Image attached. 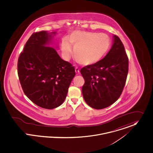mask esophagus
Listing matches in <instances>:
<instances>
[{
  "instance_id": "obj_1",
  "label": "esophagus",
  "mask_w": 153,
  "mask_h": 153,
  "mask_svg": "<svg viewBox=\"0 0 153 153\" xmlns=\"http://www.w3.org/2000/svg\"><path fill=\"white\" fill-rule=\"evenodd\" d=\"M75 71H76V73L79 74V73H80V68H79L78 67H76V68H75Z\"/></svg>"
}]
</instances>
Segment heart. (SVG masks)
Wrapping results in <instances>:
<instances>
[{
    "mask_svg": "<svg viewBox=\"0 0 153 153\" xmlns=\"http://www.w3.org/2000/svg\"><path fill=\"white\" fill-rule=\"evenodd\" d=\"M80 64L91 66L99 63L108 51L111 41L105 34L85 31H74L62 40L61 50L63 57L68 59L72 54Z\"/></svg>",
    "mask_w": 153,
    "mask_h": 153,
    "instance_id": "heart-1",
    "label": "heart"
}]
</instances>
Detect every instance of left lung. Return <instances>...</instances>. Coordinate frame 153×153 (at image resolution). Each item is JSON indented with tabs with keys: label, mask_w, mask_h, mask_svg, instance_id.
Masks as SVG:
<instances>
[{
	"label": "left lung",
	"mask_w": 153,
	"mask_h": 153,
	"mask_svg": "<svg viewBox=\"0 0 153 153\" xmlns=\"http://www.w3.org/2000/svg\"><path fill=\"white\" fill-rule=\"evenodd\" d=\"M128 59L118 36H113L111 49L99 63L80 70L85 79L82 94L85 102L95 109H102L116 102L126 84Z\"/></svg>",
	"instance_id": "left-lung-1"
}]
</instances>
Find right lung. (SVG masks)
I'll list each match as a JSON object with an SVG mask.
<instances>
[{
    "label": "right lung",
    "mask_w": 153,
    "mask_h": 153,
    "mask_svg": "<svg viewBox=\"0 0 153 153\" xmlns=\"http://www.w3.org/2000/svg\"><path fill=\"white\" fill-rule=\"evenodd\" d=\"M56 32H36L27 41L17 63L20 83L26 96L37 105L53 109L65 101L75 76L74 66L56 51L46 46Z\"/></svg>",
    "instance_id": "1"
}]
</instances>
